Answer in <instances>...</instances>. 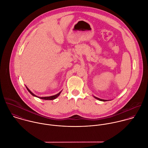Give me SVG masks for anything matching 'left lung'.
Wrapping results in <instances>:
<instances>
[{
  "label": "left lung",
  "instance_id": "1",
  "mask_svg": "<svg viewBox=\"0 0 148 148\" xmlns=\"http://www.w3.org/2000/svg\"><path fill=\"white\" fill-rule=\"evenodd\" d=\"M95 98H96V99H97V100H100V101H107V100H106L100 99H99V98H97V97H95Z\"/></svg>",
  "mask_w": 148,
  "mask_h": 148
}]
</instances>
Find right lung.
<instances>
[{
	"mask_svg": "<svg viewBox=\"0 0 148 148\" xmlns=\"http://www.w3.org/2000/svg\"><path fill=\"white\" fill-rule=\"evenodd\" d=\"M26 88H27V90L29 91V92L32 95H33V96H35V97H37V96H36L35 95H34L27 87H26ZM60 93H61V92H60L59 93H58V94H56V95H54V96H49V97H38V98H40V99H43V100H54V99H55L56 98H57L59 96V95L60 94Z\"/></svg>",
	"mask_w": 148,
	"mask_h": 148,
	"instance_id": "1",
	"label": "right lung"
}]
</instances>
